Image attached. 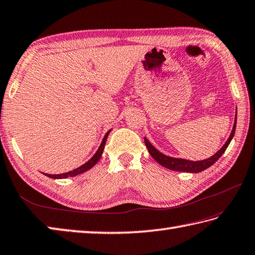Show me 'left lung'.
<instances>
[{
    "mask_svg": "<svg viewBox=\"0 0 255 255\" xmlns=\"http://www.w3.org/2000/svg\"><path fill=\"white\" fill-rule=\"evenodd\" d=\"M236 127H237V115H236V121H234V125H233V129L231 131L230 137L228 138L227 142L224 143L220 150H219L217 153H214L212 157L206 159V160H200V161H190V160H186V159L168 157V156H166V154H163L160 151H158L157 149L147 140V138H144V143H146V147L148 148V151L151 154V157L159 164H161V166H163L164 168L170 169V170H174V171L197 173V172H201L203 170H206V169L209 167H211L212 164L222 156L224 151L227 150L229 143H230L232 140L234 132H236Z\"/></svg>",
    "mask_w": 255,
    "mask_h": 255,
    "instance_id": "1",
    "label": "left lung"
}]
</instances>
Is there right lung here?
Segmentation results:
<instances>
[{"label": "right lung", "instance_id": "1", "mask_svg": "<svg viewBox=\"0 0 255 255\" xmlns=\"http://www.w3.org/2000/svg\"><path fill=\"white\" fill-rule=\"evenodd\" d=\"M109 132H111V130L107 131L106 134H105V137H104V139H103L101 146H99V148H98V150L96 151V153H95L91 159H89V160H88L86 163L82 164L81 167L74 169V170H72V171H68V172H65V173H61V174H47V173H45V176H47V177H49V178H53V179H65V178H68V177H75V176H77V174H81V173H83V172H85V171L89 170V169L93 168V167L95 166V164H96V163L98 162L99 159H101L102 154H103V151H104L105 143H106V139H107V137H108Z\"/></svg>", "mask_w": 255, "mask_h": 255}]
</instances>
